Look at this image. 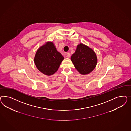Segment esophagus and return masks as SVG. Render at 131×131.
Wrapping results in <instances>:
<instances>
[{
    "instance_id": "1",
    "label": "esophagus",
    "mask_w": 131,
    "mask_h": 131,
    "mask_svg": "<svg viewBox=\"0 0 131 131\" xmlns=\"http://www.w3.org/2000/svg\"><path fill=\"white\" fill-rule=\"evenodd\" d=\"M66 56L68 58H70V57H71V54H70V53H66Z\"/></svg>"
}]
</instances>
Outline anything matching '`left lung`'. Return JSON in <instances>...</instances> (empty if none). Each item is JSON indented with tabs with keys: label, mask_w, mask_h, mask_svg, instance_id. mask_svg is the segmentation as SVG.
<instances>
[{
	"label": "left lung",
	"mask_w": 131,
	"mask_h": 131,
	"mask_svg": "<svg viewBox=\"0 0 131 131\" xmlns=\"http://www.w3.org/2000/svg\"><path fill=\"white\" fill-rule=\"evenodd\" d=\"M71 59L76 69L83 75L90 73L95 68L97 61L95 52L82 44L77 46Z\"/></svg>",
	"instance_id": "obj_1"
}]
</instances>
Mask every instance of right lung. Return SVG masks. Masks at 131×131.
Instances as JSON below:
<instances>
[{"label":"right lung","instance_id":"obj_1","mask_svg":"<svg viewBox=\"0 0 131 131\" xmlns=\"http://www.w3.org/2000/svg\"><path fill=\"white\" fill-rule=\"evenodd\" d=\"M52 42H48L37 50L34 62L40 71L46 75H51L58 71L63 60Z\"/></svg>","mask_w":131,"mask_h":131}]
</instances>
